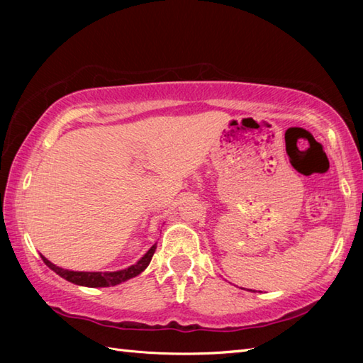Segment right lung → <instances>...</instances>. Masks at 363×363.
<instances>
[{"label": "right lung", "mask_w": 363, "mask_h": 363, "mask_svg": "<svg viewBox=\"0 0 363 363\" xmlns=\"http://www.w3.org/2000/svg\"><path fill=\"white\" fill-rule=\"evenodd\" d=\"M157 245H152L151 248L148 250V252L137 262L135 265H130L129 268L120 269V272H70V269H64L60 267H56L48 259H43V262L48 265L54 273H57L60 277H64L68 282H73L76 285H86V287H111V285H117L125 282L128 279H133V277L140 274L143 269L150 265V262L154 256V251H156Z\"/></svg>", "instance_id": "add662e5"}]
</instances>
